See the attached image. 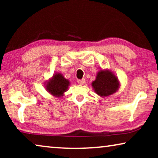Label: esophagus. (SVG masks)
I'll list each match as a JSON object with an SVG mask.
<instances>
[{"instance_id":"esophagus-1","label":"esophagus","mask_w":158,"mask_h":158,"mask_svg":"<svg viewBox=\"0 0 158 158\" xmlns=\"http://www.w3.org/2000/svg\"><path fill=\"white\" fill-rule=\"evenodd\" d=\"M77 83H78L79 84H81V85H83V84L85 83V80L84 78L77 80Z\"/></svg>"}]
</instances>
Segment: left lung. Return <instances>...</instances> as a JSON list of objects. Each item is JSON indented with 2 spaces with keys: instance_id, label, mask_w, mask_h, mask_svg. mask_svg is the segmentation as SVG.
Segmentation results:
<instances>
[{
  "instance_id": "8db88e82",
  "label": "left lung",
  "mask_w": 158,
  "mask_h": 158,
  "mask_svg": "<svg viewBox=\"0 0 158 158\" xmlns=\"http://www.w3.org/2000/svg\"><path fill=\"white\" fill-rule=\"evenodd\" d=\"M118 81L116 77L110 71H99L96 81L93 82L96 94L101 96H109L117 90Z\"/></svg>"
}]
</instances>
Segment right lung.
<instances>
[{"mask_svg": "<svg viewBox=\"0 0 158 158\" xmlns=\"http://www.w3.org/2000/svg\"><path fill=\"white\" fill-rule=\"evenodd\" d=\"M69 82L68 80L64 78L61 74L58 73L53 76L52 79L50 80L47 84V89L54 96H61L63 93L68 89Z\"/></svg>", "mask_w": 158, "mask_h": 158, "instance_id": "1", "label": "right lung"}]
</instances>
